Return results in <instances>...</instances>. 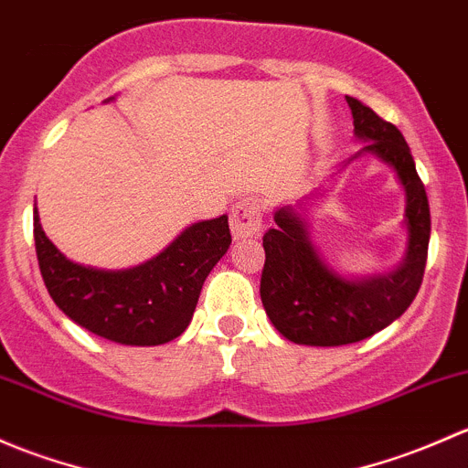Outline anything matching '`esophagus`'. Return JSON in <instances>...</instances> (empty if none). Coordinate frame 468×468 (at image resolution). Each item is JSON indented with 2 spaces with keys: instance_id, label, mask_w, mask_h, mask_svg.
Wrapping results in <instances>:
<instances>
[{
  "instance_id": "34e87169",
  "label": "esophagus",
  "mask_w": 468,
  "mask_h": 468,
  "mask_svg": "<svg viewBox=\"0 0 468 468\" xmlns=\"http://www.w3.org/2000/svg\"><path fill=\"white\" fill-rule=\"evenodd\" d=\"M229 225H232L234 239H248V236H259L261 232V209L254 200L245 198L236 202L229 211Z\"/></svg>"
}]
</instances>
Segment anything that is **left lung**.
Instances as JSON below:
<instances>
[{
  "label": "left lung",
  "mask_w": 468,
  "mask_h": 468,
  "mask_svg": "<svg viewBox=\"0 0 468 468\" xmlns=\"http://www.w3.org/2000/svg\"><path fill=\"white\" fill-rule=\"evenodd\" d=\"M356 137L397 171L406 189L408 254L392 274L346 282L326 266L308 239L304 218L292 207L274 211V228L263 236L266 263L261 302L274 329L297 345L340 346L360 342L406 313L423 282L431 240V207L410 146L397 126L346 96Z\"/></svg>",
  "instance_id": "left-lung-1"
}]
</instances>
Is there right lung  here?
Masks as SVG:
<instances>
[{
  "mask_svg": "<svg viewBox=\"0 0 468 468\" xmlns=\"http://www.w3.org/2000/svg\"><path fill=\"white\" fill-rule=\"evenodd\" d=\"M33 239L56 306L94 335L137 346L164 345L189 326L207 274L232 243L228 216H220L191 225L151 261L108 272L69 261L42 232L37 209Z\"/></svg>",
  "mask_w": 468,
  "mask_h": 468,
  "instance_id": "right-lung-1",
  "label": "right lung"
}]
</instances>
